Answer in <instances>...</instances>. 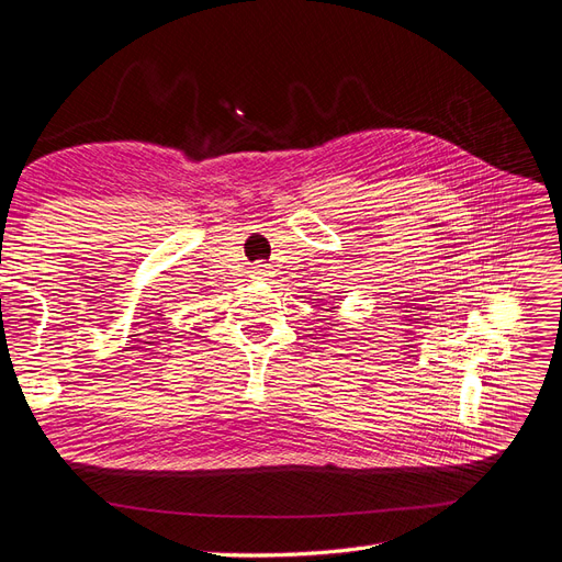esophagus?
Listing matches in <instances>:
<instances>
[{
  "label": "esophagus",
  "mask_w": 562,
  "mask_h": 562,
  "mask_svg": "<svg viewBox=\"0 0 562 562\" xmlns=\"http://www.w3.org/2000/svg\"><path fill=\"white\" fill-rule=\"evenodd\" d=\"M256 274H267V267H265V265H258V267H256Z\"/></svg>",
  "instance_id": "34e87169"
}]
</instances>
